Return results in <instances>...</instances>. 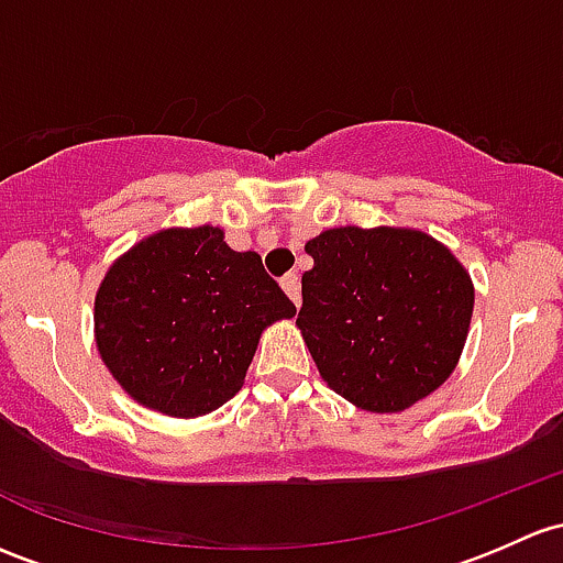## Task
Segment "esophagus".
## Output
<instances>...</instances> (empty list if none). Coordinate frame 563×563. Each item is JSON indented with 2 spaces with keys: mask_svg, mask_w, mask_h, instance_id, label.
Returning <instances> with one entry per match:
<instances>
[{
  "mask_svg": "<svg viewBox=\"0 0 563 563\" xmlns=\"http://www.w3.org/2000/svg\"><path fill=\"white\" fill-rule=\"evenodd\" d=\"M280 286H283V291L288 294V297H291V301L294 305H299V299H301V283H299V275H286L280 280Z\"/></svg>",
  "mask_w": 563,
  "mask_h": 563,
  "instance_id": "34e87169",
  "label": "esophagus"
}]
</instances>
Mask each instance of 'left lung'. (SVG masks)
Masks as SVG:
<instances>
[{"mask_svg":"<svg viewBox=\"0 0 563 563\" xmlns=\"http://www.w3.org/2000/svg\"><path fill=\"white\" fill-rule=\"evenodd\" d=\"M297 323L331 390L369 412H399L440 388L470 331L464 266L410 229H329L305 245Z\"/></svg>","mask_w":563,"mask_h":563,"instance_id":"1","label":"left lung"}]
</instances>
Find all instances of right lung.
Instances as JSON below:
<instances>
[{"label": "right lung", "instance_id": "1", "mask_svg": "<svg viewBox=\"0 0 563 563\" xmlns=\"http://www.w3.org/2000/svg\"><path fill=\"white\" fill-rule=\"evenodd\" d=\"M294 312L258 253L199 227L158 232L118 258L93 323L102 361L140 405L197 418L232 399L264 327Z\"/></svg>", "mask_w": 563, "mask_h": 563}]
</instances>
